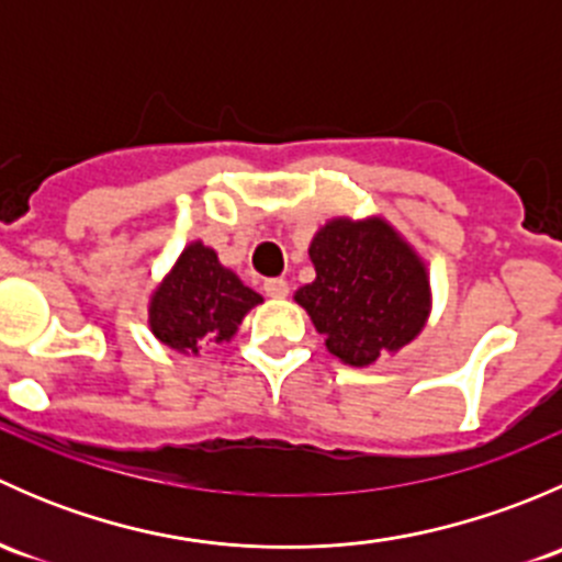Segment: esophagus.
Returning <instances> with one entry per match:
<instances>
[{"mask_svg":"<svg viewBox=\"0 0 562 562\" xmlns=\"http://www.w3.org/2000/svg\"><path fill=\"white\" fill-rule=\"evenodd\" d=\"M263 291H266V296H271V299H285L288 293H291V285H288L282 277H271V280L263 282Z\"/></svg>","mask_w":562,"mask_h":562,"instance_id":"esophagus-1","label":"esophagus"}]
</instances>
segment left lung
Masks as SVG:
<instances>
[{"instance_id":"obj_1","label":"left lung","mask_w":562,"mask_h":562,"mask_svg":"<svg viewBox=\"0 0 562 562\" xmlns=\"http://www.w3.org/2000/svg\"><path fill=\"white\" fill-rule=\"evenodd\" d=\"M310 260L315 280L293 299L342 364H378L427 326L432 313L427 263L381 214L331 217L310 241Z\"/></svg>"}]
</instances>
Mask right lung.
Returning a JSON list of instances; mask_svg holds the SVG:
<instances>
[{"label": "right lung", "instance_id": "obj_1", "mask_svg": "<svg viewBox=\"0 0 562 562\" xmlns=\"http://www.w3.org/2000/svg\"><path fill=\"white\" fill-rule=\"evenodd\" d=\"M260 302L263 296L198 239L181 249L171 271L151 291L149 328L173 353L198 356L206 345L231 342Z\"/></svg>", "mask_w": 562, "mask_h": 562}]
</instances>
